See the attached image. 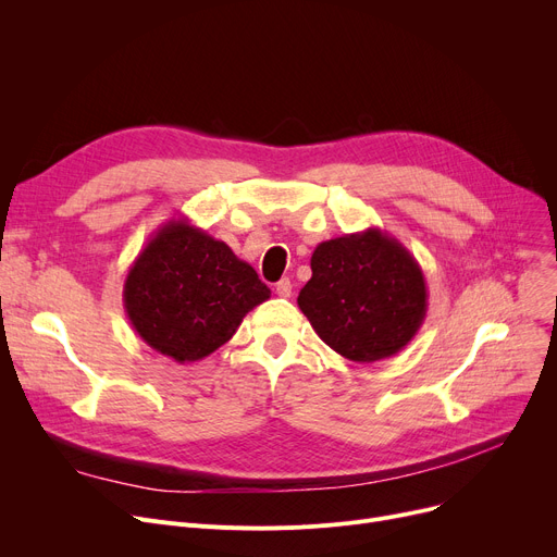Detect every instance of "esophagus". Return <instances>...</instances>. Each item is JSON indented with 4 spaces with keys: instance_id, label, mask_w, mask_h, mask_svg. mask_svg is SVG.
<instances>
[{
    "instance_id": "esophagus-1",
    "label": "esophagus",
    "mask_w": 557,
    "mask_h": 557,
    "mask_svg": "<svg viewBox=\"0 0 557 557\" xmlns=\"http://www.w3.org/2000/svg\"><path fill=\"white\" fill-rule=\"evenodd\" d=\"M275 294L280 298H290V294H294V284H290L288 277H282L277 284H275Z\"/></svg>"
}]
</instances>
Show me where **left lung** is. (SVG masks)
Here are the masks:
<instances>
[{"label":"left lung","instance_id":"left-lung-1","mask_svg":"<svg viewBox=\"0 0 557 557\" xmlns=\"http://www.w3.org/2000/svg\"><path fill=\"white\" fill-rule=\"evenodd\" d=\"M418 259L379 227L318 244L298 307L341 357L372 363L395 357L426 315Z\"/></svg>","mask_w":557,"mask_h":557}]
</instances>
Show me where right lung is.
I'll return each instance as SVG.
<instances>
[{
    "label": "right lung",
    "mask_w": 557,
    "mask_h": 557,
    "mask_svg": "<svg viewBox=\"0 0 557 557\" xmlns=\"http://www.w3.org/2000/svg\"><path fill=\"white\" fill-rule=\"evenodd\" d=\"M269 298L271 288L248 261L187 219L166 221L124 282L133 330L175 363L210 357Z\"/></svg>",
    "instance_id": "1"
}]
</instances>
